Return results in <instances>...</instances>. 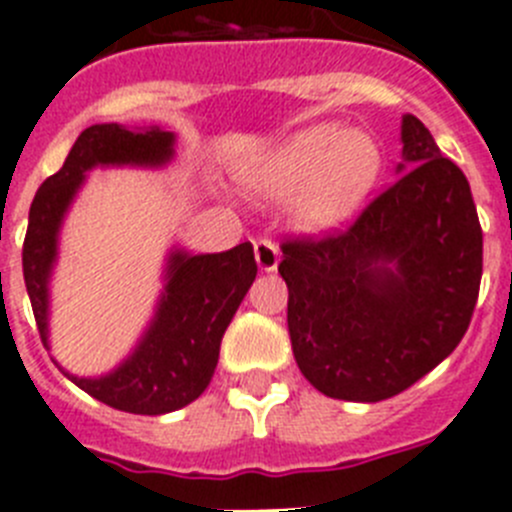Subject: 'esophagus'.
Wrapping results in <instances>:
<instances>
[{
    "label": "esophagus",
    "instance_id": "1",
    "mask_svg": "<svg viewBox=\"0 0 512 512\" xmlns=\"http://www.w3.org/2000/svg\"><path fill=\"white\" fill-rule=\"evenodd\" d=\"M253 253H256V264H259L261 271H277L279 248L269 238H259V241L253 243Z\"/></svg>",
    "mask_w": 512,
    "mask_h": 512
}]
</instances>
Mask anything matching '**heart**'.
I'll use <instances>...</instances> for the list:
<instances>
[{
  "instance_id": "b5f03b06",
  "label": "heart",
  "mask_w": 512,
  "mask_h": 512,
  "mask_svg": "<svg viewBox=\"0 0 512 512\" xmlns=\"http://www.w3.org/2000/svg\"><path fill=\"white\" fill-rule=\"evenodd\" d=\"M384 164V148L372 133L315 122L261 153L243 182L264 200H292L289 212L297 228L328 233L369 202Z\"/></svg>"
}]
</instances>
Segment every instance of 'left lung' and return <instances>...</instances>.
<instances>
[{"label":"left lung","instance_id":"obj_1","mask_svg":"<svg viewBox=\"0 0 512 512\" xmlns=\"http://www.w3.org/2000/svg\"><path fill=\"white\" fill-rule=\"evenodd\" d=\"M397 179L343 233L282 246L292 351L333 400L400 395L459 346L482 279L467 176L402 115Z\"/></svg>","mask_w":512,"mask_h":512}]
</instances>
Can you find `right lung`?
Returning a JSON list of instances; mask_svg holds the SVG:
<instances>
[{"instance_id":"1","label":"right lung","mask_w":512,"mask_h":512,"mask_svg":"<svg viewBox=\"0 0 512 512\" xmlns=\"http://www.w3.org/2000/svg\"><path fill=\"white\" fill-rule=\"evenodd\" d=\"M174 146L176 135L158 125L125 128L102 122L84 130L61 169L40 184L30 205L22 274L45 348H51V277L58 264V238L87 174L120 166L161 169L174 161ZM256 271L251 243L223 253L171 248L151 323L112 372L76 377L53 361L76 387L110 408L135 415L174 413L207 390L220 341Z\"/></svg>"}]
</instances>
